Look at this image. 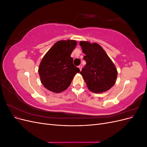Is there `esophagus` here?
Wrapping results in <instances>:
<instances>
[{"instance_id":"obj_1","label":"esophagus","mask_w":147,"mask_h":147,"mask_svg":"<svg viewBox=\"0 0 147 147\" xmlns=\"http://www.w3.org/2000/svg\"><path fill=\"white\" fill-rule=\"evenodd\" d=\"M78 68H79V69H80V70H82V65H80L78 66Z\"/></svg>"}]
</instances>
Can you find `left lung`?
Here are the masks:
<instances>
[{
    "instance_id": "1",
    "label": "left lung",
    "mask_w": 147,
    "mask_h": 147,
    "mask_svg": "<svg viewBox=\"0 0 147 147\" xmlns=\"http://www.w3.org/2000/svg\"><path fill=\"white\" fill-rule=\"evenodd\" d=\"M80 45L85 55L83 59L86 62L80 74L88 88L94 93L108 91L116 82V67L99 44L81 41Z\"/></svg>"
}]
</instances>
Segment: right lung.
<instances>
[{"mask_svg": "<svg viewBox=\"0 0 147 147\" xmlns=\"http://www.w3.org/2000/svg\"><path fill=\"white\" fill-rule=\"evenodd\" d=\"M72 40H60L54 44L43 56L38 74L44 87L59 93L67 90L80 69L73 64L71 53L77 45Z\"/></svg>", "mask_w": 147, "mask_h": 147, "instance_id": "obj_1", "label": "right lung"}]
</instances>
